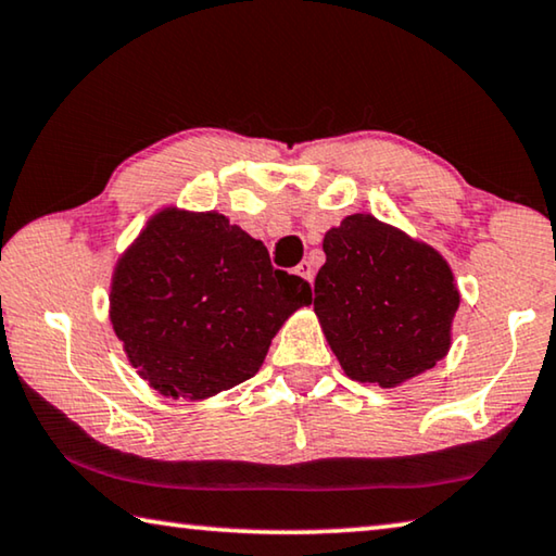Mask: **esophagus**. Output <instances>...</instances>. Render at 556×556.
Listing matches in <instances>:
<instances>
[{"instance_id":"obj_1","label":"esophagus","mask_w":556,"mask_h":556,"mask_svg":"<svg viewBox=\"0 0 556 556\" xmlns=\"http://www.w3.org/2000/svg\"><path fill=\"white\" fill-rule=\"evenodd\" d=\"M296 275H299V277H304V279L309 281V285H312V281H314V267H312V262H309V260H304L302 264H299V267H296Z\"/></svg>"}]
</instances>
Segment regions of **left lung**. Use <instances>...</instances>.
Masks as SVG:
<instances>
[{
    "instance_id": "obj_1",
    "label": "left lung",
    "mask_w": 556,
    "mask_h": 556,
    "mask_svg": "<svg viewBox=\"0 0 556 556\" xmlns=\"http://www.w3.org/2000/svg\"><path fill=\"white\" fill-rule=\"evenodd\" d=\"M324 252L314 312L349 378L393 389L447 354L460 294L433 247L349 215L324 235Z\"/></svg>"
}]
</instances>
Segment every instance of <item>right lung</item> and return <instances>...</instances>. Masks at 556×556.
Here are the masks:
<instances>
[{
    "label": "right lung",
    "mask_w": 556,
    "mask_h": 556,
    "mask_svg": "<svg viewBox=\"0 0 556 556\" xmlns=\"http://www.w3.org/2000/svg\"><path fill=\"white\" fill-rule=\"evenodd\" d=\"M309 281L275 269L260 240L219 213H157L118 260L111 321L163 395L207 399L260 371Z\"/></svg>",
    "instance_id": "obj_1"
}]
</instances>
